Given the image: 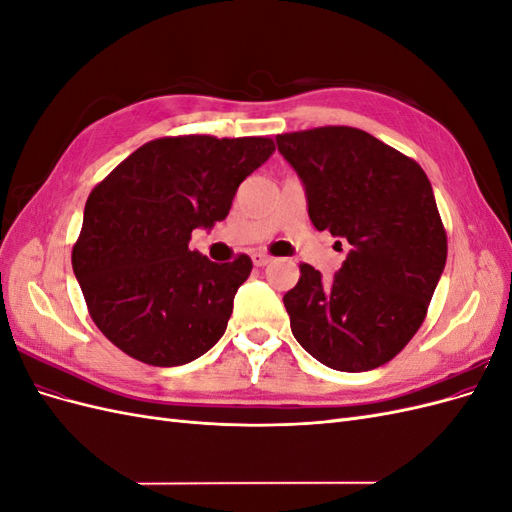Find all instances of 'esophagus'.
I'll use <instances>...</instances> for the list:
<instances>
[{"label":"esophagus","mask_w":512,"mask_h":512,"mask_svg":"<svg viewBox=\"0 0 512 512\" xmlns=\"http://www.w3.org/2000/svg\"><path fill=\"white\" fill-rule=\"evenodd\" d=\"M252 262H254V267H267L269 262H271V256L262 254V252H256V254H252Z\"/></svg>","instance_id":"obj_1"}]
</instances>
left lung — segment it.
Here are the masks:
<instances>
[{
  "label": "left lung",
  "instance_id": "obj_1",
  "mask_svg": "<svg viewBox=\"0 0 512 512\" xmlns=\"http://www.w3.org/2000/svg\"><path fill=\"white\" fill-rule=\"evenodd\" d=\"M309 220L348 245L331 282L301 265L284 294L297 342L337 371L389 363L421 327L446 265V232L425 170L348 126L280 134Z\"/></svg>",
  "mask_w": 512,
  "mask_h": 512
}]
</instances>
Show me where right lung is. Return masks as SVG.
<instances>
[{"mask_svg": "<svg viewBox=\"0 0 512 512\" xmlns=\"http://www.w3.org/2000/svg\"><path fill=\"white\" fill-rule=\"evenodd\" d=\"M271 138L166 136L138 147L91 190L72 269L96 327L132 359L185 365L220 342L252 260L192 252L194 228L226 220Z\"/></svg>", "mask_w": 512, "mask_h": 512, "instance_id": "1", "label": "right lung"}]
</instances>
